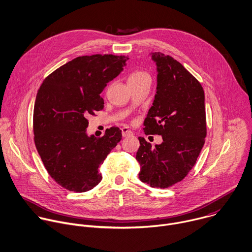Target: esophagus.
Instances as JSON below:
<instances>
[{
	"label": "esophagus",
	"mask_w": 252,
	"mask_h": 252,
	"mask_svg": "<svg viewBox=\"0 0 252 252\" xmlns=\"http://www.w3.org/2000/svg\"><path fill=\"white\" fill-rule=\"evenodd\" d=\"M121 130H122V136L123 137H128V136L133 135V132L131 130H129L127 127H123Z\"/></svg>",
	"instance_id": "34e87169"
}]
</instances>
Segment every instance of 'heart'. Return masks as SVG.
<instances>
[{
    "mask_svg": "<svg viewBox=\"0 0 252 252\" xmlns=\"http://www.w3.org/2000/svg\"><path fill=\"white\" fill-rule=\"evenodd\" d=\"M146 76H148L147 75V73H145V72H143V71H134L133 73H131L130 74V76H129V78H128V82L129 81H135V80H139V79H141V78H143V77H146Z\"/></svg>",
    "mask_w": 252,
    "mask_h": 252,
    "instance_id": "b5f03b06",
    "label": "heart"
}]
</instances>
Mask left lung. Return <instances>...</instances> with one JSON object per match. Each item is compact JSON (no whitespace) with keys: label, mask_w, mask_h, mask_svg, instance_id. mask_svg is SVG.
I'll return each instance as SVG.
<instances>
[{"label":"left lung","mask_w":252,"mask_h":252,"mask_svg":"<svg viewBox=\"0 0 252 252\" xmlns=\"http://www.w3.org/2000/svg\"><path fill=\"white\" fill-rule=\"evenodd\" d=\"M157 65V94L144 121L147 135H160L152 147L139 137L136 159L139 178L151 187L167 188L181 181L194 166L207 134L205 94L201 84L176 60L152 53Z\"/></svg>","instance_id":"1"}]
</instances>
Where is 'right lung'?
Instances as JSON below:
<instances>
[{
  "instance_id": "obj_1",
  "label": "right lung",
  "mask_w": 252,
  "mask_h": 252,
  "mask_svg": "<svg viewBox=\"0 0 252 252\" xmlns=\"http://www.w3.org/2000/svg\"><path fill=\"white\" fill-rule=\"evenodd\" d=\"M126 56H81L51 73L33 110L37 152L49 175L69 191L86 192L102 179L98 166L122 139L118 127L101 138L87 134L88 117L103 109L100 94L126 66Z\"/></svg>"
}]
</instances>
